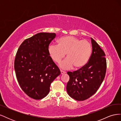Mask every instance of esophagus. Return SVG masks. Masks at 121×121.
<instances>
[{
  "label": "esophagus",
  "mask_w": 121,
  "mask_h": 121,
  "mask_svg": "<svg viewBox=\"0 0 121 121\" xmlns=\"http://www.w3.org/2000/svg\"><path fill=\"white\" fill-rule=\"evenodd\" d=\"M65 72H64V71H60V74L61 75H63L64 74H65Z\"/></svg>",
  "instance_id": "obj_1"
}]
</instances>
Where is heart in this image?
Here are the masks:
<instances>
[{
    "instance_id": "obj_1",
    "label": "heart",
    "mask_w": 121,
    "mask_h": 121,
    "mask_svg": "<svg viewBox=\"0 0 121 121\" xmlns=\"http://www.w3.org/2000/svg\"><path fill=\"white\" fill-rule=\"evenodd\" d=\"M48 52L52 59L58 63L65 56L67 58L59 64L60 68L68 69L75 67H83L89 60L91 53V45L86 40H80L74 36H64L57 40V45L52 44L48 47Z\"/></svg>"
}]
</instances>
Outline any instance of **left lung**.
Segmentation results:
<instances>
[{
	"label": "left lung",
	"mask_w": 121,
	"mask_h": 121,
	"mask_svg": "<svg viewBox=\"0 0 121 121\" xmlns=\"http://www.w3.org/2000/svg\"><path fill=\"white\" fill-rule=\"evenodd\" d=\"M91 40L92 52L88 63L78 71L67 73L69 77L67 92L78 101L86 100L95 93L105 75V54L96 42L92 38Z\"/></svg>",
	"instance_id": "8db88e82"
}]
</instances>
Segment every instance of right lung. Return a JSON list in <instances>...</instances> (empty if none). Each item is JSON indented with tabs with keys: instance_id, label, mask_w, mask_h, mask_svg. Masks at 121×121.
Returning <instances> with one entry per match:
<instances>
[{
	"instance_id": "1",
	"label": "right lung",
	"mask_w": 121,
	"mask_h": 121,
	"mask_svg": "<svg viewBox=\"0 0 121 121\" xmlns=\"http://www.w3.org/2000/svg\"><path fill=\"white\" fill-rule=\"evenodd\" d=\"M56 34L39 33L20 46L14 60L17 81L24 92L34 99H41L49 92L50 84L60 74L48 52Z\"/></svg>"
}]
</instances>
